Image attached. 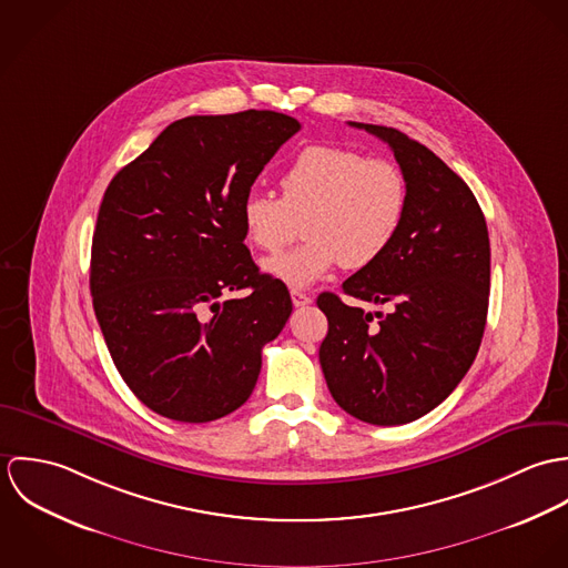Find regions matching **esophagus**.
<instances>
[{
	"mask_svg": "<svg viewBox=\"0 0 568 568\" xmlns=\"http://www.w3.org/2000/svg\"><path fill=\"white\" fill-rule=\"evenodd\" d=\"M291 300H293V306H295V308L308 306V304L313 302V297L306 295V293H302V291H291Z\"/></svg>",
	"mask_w": 568,
	"mask_h": 568,
	"instance_id": "obj_1",
	"label": "esophagus"
}]
</instances>
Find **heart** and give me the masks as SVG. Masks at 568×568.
I'll list each match as a JSON object with an SVG mask.
<instances>
[{"instance_id": "b5f03b06", "label": "heart", "mask_w": 568, "mask_h": 568, "mask_svg": "<svg viewBox=\"0 0 568 568\" xmlns=\"http://www.w3.org/2000/svg\"><path fill=\"white\" fill-rule=\"evenodd\" d=\"M282 196H244V234L266 253L280 251L300 232L306 241L262 264L291 288H308L343 264L365 268L396 241L406 212L403 170L389 160L354 149L317 144L304 149L280 176Z\"/></svg>"}]
</instances>
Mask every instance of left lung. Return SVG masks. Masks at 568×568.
Returning <instances> with one entry per match:
<instances>
[{
  "mask_svg": "<svg viewBox=\"0 0 568 568\" xmlns=\"http://www.w3.org/2000/svg\"><path fill=\"white\" fill-rule=\"evenodd\" d=\"M394 151L406 181L403 227L392 246L343 282L347 297L392 306L367 313L322 293L325 383L349 415L396 426L442 405L470 369L486 329L489 236L466 185L398 129L349 122Z\"/></svg>",
  "mask_w": 568,
  "mask_h": 568,
  "instance_id": "left-lung-1",
  "label": "left lung"
}]
</instances>
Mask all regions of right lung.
<instances>
[{
  "label": "right lung",
  "instance_id": "right-lung-1",
  "mask_svg": "<svg viewBox=\"0 0 568 568\" xmlns=\"http://www.w3.org/2000/svg\"><path fill=\"white\" fill-rule=\"evenodd\" d=\"M302 124L275 111L190 115L109 183L89 288L129 389L176 422H212L251 396L262 347L293 313L284 282L244 244V196ZM248 290L241 301H221Z\"/></svg>",
  "mask_w": 568,
  "mask_h": 568
}]
</instances>
